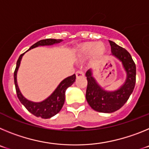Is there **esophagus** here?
<instances>
[{
  "label": "esophagus",
  "mask_w": 149,
  "mask_h": 149,
  "mask_svg": "<svg viewBox=\"0 0 149 149\" xmlns=\"http://www.w3.org/2000/svg\"><path fill=\"white\" fill-rule=\"evenodd\" d=\"M76 77H84V72L83 69H79L76 72Z\"/></svg>",
  "instance_id": "34e87169"
}]
</instances>
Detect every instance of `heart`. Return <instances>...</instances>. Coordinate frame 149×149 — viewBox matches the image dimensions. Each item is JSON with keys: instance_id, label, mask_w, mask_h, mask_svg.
<instances>
[{"instance_id": "b5f03b06", "label": "heart", "mask_w": 149, "mask_h": 149, "mask_svg": "<svg viewBox=\"0 0 149 149\" xmlns=\"http://www.w3.org/2000/svg\"><path fill=\"white\" fill-rule=\"evenodd\" d=\"M104 47L101 43H98L95 45L93 43H87L81 45L79 48V52L82 55H86L93 51V54H100L104 51Z\"/></svg>"}]
</instances>
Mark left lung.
I'll list each match as a JSON object with an SVG mask.
<instances>
[{
    "label": "left lung",
    "instance_id": "obj_1",
    "mask_svg": "<svg viewBox=\"0 0 149 149\" xmlns=\"http://www.w3.org/2000/svg\"><path fill=\"white\" fill-rule=\"evenodd\" d=\"M110 44L112 54L122 61L127 72V79L123 86L118 90L107 92L96 83L90 70H88L86 73L88 82L86 98L88 104L95 111L109 113L120 109L127 102L136 84V65L131 54L127 50L113 42L110 41Z\"/></svg>",
    "mask_w": 149,
    "mask_h": 149
}]
</instances>
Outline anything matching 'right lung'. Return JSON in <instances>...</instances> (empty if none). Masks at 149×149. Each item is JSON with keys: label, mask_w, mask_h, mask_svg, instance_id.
Instances as JSON below:
<instances>
[{"label": "right lung", "mask_w": 149, "mask_h": 149, "mask_svg": "<svg viewBox=\"0 0 149 149\" xmlns=\"http://www.w3.org/2000/svg\"><path fill=\"white\" fill-rule=\"evenodd\" d=\"M61 39H46L40 40L33 45L29 50L32 48L38 47L40 45H51L55 43H59L61 42ZM24 54V53L20 55L18 57V61L16 63V67H15V72H14V82H15V90H16L17 96L18 99L21 101V103L25 107L26 109L28 110L30 113L33 114L36 117H41L42 119H49L51 117L54 116L56 114H57L60 110L63 107L64 102H65V90L68 87L72 86L73 83L75 81L76 75L74 74L73 75L70 77H66L57 86L52 94L46 98L45 101L42 102H32V101H28L22 95L20 90L18 89V84H17V72H18V67L20 65L21 60L22 58V56Z\"/></svg>", "instance_id": "right-lung-1"}]
</instances>
